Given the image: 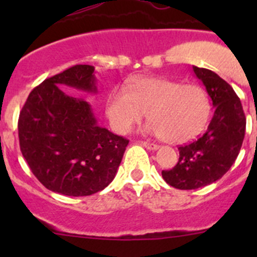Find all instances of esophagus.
Listing matches in <instances>:
<instances>
[{
    "label": "esophagus",
    "mask_w": 257,
    "mask_h": 257,
    "mask_svg": "<svg viewBox=\"0 0 257 257\" xmlns=\"http://www.w3.org/2000/svg\"><path fill=\"white\" fill-rule=\"evenodd\" d=\"M141 144L143 145L144 148H147V149H149V150H157L158 148H159V145L153 144V143H148V142H141Z\"/></svg>",
    "instance_id": "1"
}]
</instances>
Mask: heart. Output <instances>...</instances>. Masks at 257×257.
<instances>
[{"label": "heart", "mask_w": 257, "mask_h": 257, "mask_svg": "<svg viewBox=\"0 0 257 257\" xmlns=\"http://www.w3.org/2000/svg\"><path fill=\"white\" fill-rule=\"evenodd\" d=\"M147 113L152 120L145 133L180 144L203 131L211 113V100L200 85L153 77L133 80L125 89L116 88L109 94L107 115L119 133L131 132Z\"/></svg>", "instance_id": "obj_1"}]
</instances>
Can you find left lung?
<instances>
[{"label":"left lung","instance_id":"1","mask_svg":"<svg viewBox=\"0 0 257 257\" xmlns=\"http://www.w3.org/2000/svg\"><path fill=\"white\" fill-rule=\"evenodd\" d=\"M193 71L203 82L215 112L203 136L179 147L177 165L162 172L163 179L180 190L203 188L219 180L236 160L246 129L242 105L231 85L206 68L193 66Z\"/></svg>","mask_w":257,"mask_h":257}]
</instances>
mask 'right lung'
Returning a JSON list of instances; mask_svg holds the SVG:
<instances>
[{
	"label": "right lung",
	"instance_id": "add662e5",
	"mask_svg": "<svg viewBox=\"0 0 257 257\" xmlns=\"http://www.w3.org/2000/svg\"><path fill=\"white\" fill-rule=\"evenodd\" d=\"M93 66L77 64L43 80L18 119L23 158L48 190L87 196L113 181L129 141L98 124L92 105L64 88L95 94Z\"/></svg>",
	"mask_w": 257,
	"mask_h": 257
}]
</instances>
